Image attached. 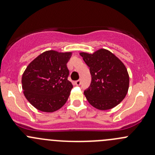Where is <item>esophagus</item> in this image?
Segmentation results:
<instances>
[{
	"label": "esophagus",
	"mask_w": 155,
	"mask_h": 155,
	"mask_svg": "<svg viewBox=\"0 0 155 155\" xmlns=\"http://www.w3.org/2000/svg\"><path fill=\"white\" fill-rule=\"evenodd\" d=\"M74 83H75V85H80V84H81V80H80V79H79V80L76 81V82H75Z\"/></svg>",
	"instance_id": "1"
}]
</instances>
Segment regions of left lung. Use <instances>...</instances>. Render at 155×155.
<instances>
[{
	"instance_id": "obj_1",
	"label": "left lung",
	"mask_w": 155,
	"mask_h": 155,
	"mask_svg": "<svg viewBox=\"0 0 155 155\" xmlns=\"http://www.w3.org/2000/svg\"><path fill=\"white\" fill-rule=\"evenodd\" d=\"M79 54L91 75L90 87L84 91L89 104L99 110H108L118 105L129 88L130 78L125 65L105 48H100L92 54Z\"/></svg>"
}]
</instances>
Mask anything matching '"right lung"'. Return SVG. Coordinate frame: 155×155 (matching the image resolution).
<instances>
[{"label":"right lung","instance_id":"1","mask_svg":"<svg viewBox=\"0 0 155 155\" xmlns=\"http://www.w3.org/2000/svg\"><path fill=\"white\" fill-rule=\"evenodd\" d=\"M71 51L48 50L29 64L23 73L21 86L30 104L38 110L53 112L68 101L73 85L68 79L67 64Z\"/></svg>","mask_w":155,"mask_h":155}]
</instances>
